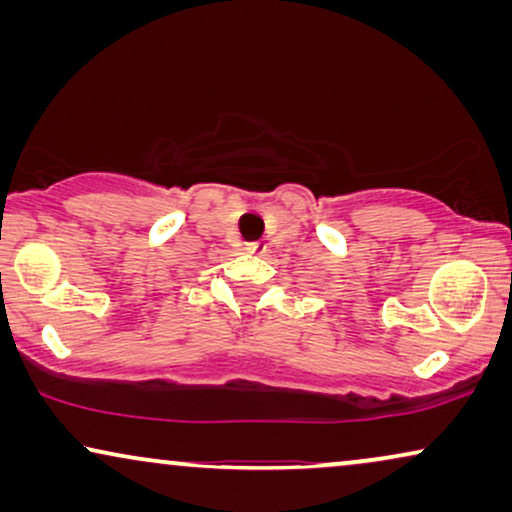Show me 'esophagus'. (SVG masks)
Returning a JSON list of instances; mask_svg holds the SVG:
<instances>
[{"mask_svg": "<svg viewBox=\"0 0 512 512\" xmlns=\"http://www.w3.org/2000/svg\"><path fill=\"white\" fill-rule=\"evenodd\" d=\"M247 251H249V254H261L263 244H261V242H249V244H247Z\"/></svg>", "mask_w": 512, "mask_h": 512, "instance_id": "34e87169", "label": "esophagus"}]
</instances>
